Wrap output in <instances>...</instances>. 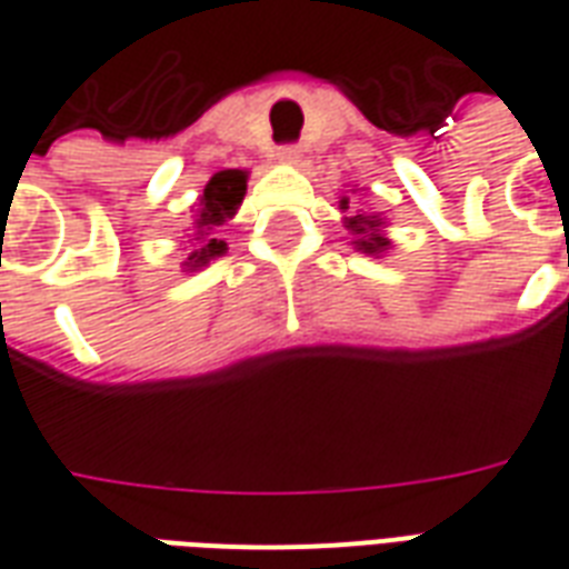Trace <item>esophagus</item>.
Instances as JSON below:
<instances>
[{
	"instance_id": "34e87169",
	"label": "esophagus",
	"mask_w": 569,
	"mask_h": 569,
	"mask_svg": "<svg viewBox=\"0 0 569 569\" xmlns=\"http://www.w3.org/2000/svg\"><path fill=\"white\" fill-rule=\"evenodd\" d=\"M298 158H301V151H298V146H280V149H277V161L296 163Z\"/></svg>"
}]
</instances>
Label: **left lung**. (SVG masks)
Segmentation results:
<instances>
[{"label":"left lung","instance_id":"left-lung-1","mask_svg":"<svg viewBox=\"0 0 569 569\" xmlns=\"http://www.w3.org/2000/svg\"><path fill=\"white\" fill-rule=\"evenodd\" d=\"M345 210H347V200H345ZM347 231L357 237L353 243L362 252H369V256H378L383 249L390 247V240L381 234V219L378 216H369V212L357 210L350 219H347Z\"/></svg>","mask_w":569,"mask_h":569}]
</instances>
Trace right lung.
I'll list each match as a JSON object with an SVG mask.
<instances>
[{
	"instance_id": "add662e5",
	"label": "right lung",
	"mask_w": 569,
	"mask_h": 569,
	"mask_svg": "<svg viewBox=\"0 0 569 569\" xmlns=\"http://www.w3.org/2000/svg\"><path fill=\"white\" fill-rule=\"evenodd\" d=\"M247 194V173L243 170H222L216 173L203 188V198H200V210H198V247L194 252H188V271L194 268H203L207 261L222 256L224 240H216V237H203L210 234L216 224H224L240 207V200Z\"/></svg>"
}]
</instances>
